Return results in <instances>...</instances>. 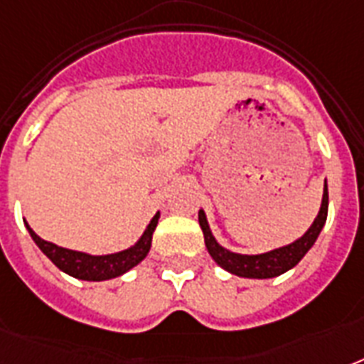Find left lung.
<instances>
[{"instance_id": "8db88e82", "label": "left lung", "mask_w": 364, "mask_h": 364, "mask_svg": "<svg viewBox=\"0 0 364 364\" xmlns=\"http://www.w3.org/2000/svg\"><path fill=\"white\" fill-rule=\"evenodd\" d=\"M327 211H328V191L327 183H325V188H323V200H321V210L317 213L316 221L308 228V232L299 238L296 242L289 243L285 247L274 249V251H268V253L262 255H238L228 251V249L221 247L219 243L215 242L213 234L210 230V225H208V219H205V213L200 210L198 221L200 228L204 232V242L205 247L210 251V255L213 257L217 264L225 268L230 274H236L240 277H253V279H268V277L282 276L283 272L291 270L293 266H296L300 262V259L304 257L310 247L316 243L317 236L321 232L323 225L327 221Z\"/></svg>"}]
</instances>
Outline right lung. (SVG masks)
<instances>
[{
    "label": "right lung",
    "instance_id": "right-lung-1",
    "mask_svg": "<svg viewBox=\"0 0 364 364\" xmlns=\"http://www.w3.org/2000/svg\"><path fill=\"white\" fill-rule=\"evenodd\" d=\"M156 225H159V213L153 217V221L149 223V227L145 228V232H143V236L139 238V242L136 245H132L130 249H124L121 253L113 255H87L81 253V251H71V249L60 247L56 243L45 242L43 238H39L31 230L28 223H26V228H28V232L33 238V242L37 243V247L41 249L43 253L47 255L48 259L53 260L60 270L77 277V279L104 282V279L121 276V274H124V272H128L136 264H139L147 257Z\"/></svg>",
    "mask_w": 364,
    "mask_h": 364
}]
</instances>
